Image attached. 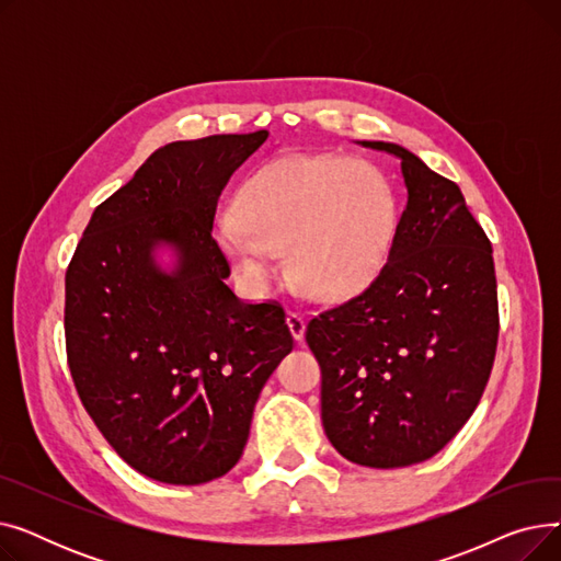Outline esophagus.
Here are the masks:
<instances>
[{
	"label": "esophagus",
	"instance_id": "1",
	"mask_svg": "<svg viewBox=\"0 0 561 561\" xmlns=\"http://www.w3.org/2000/svg\"><path fill=\"white\" fill-rule=\"evenodd\" d=\"M286 325H288L293 339H296V341H302V339H305V328H307V325H305V318H302L300 313L288 311V313H286Z\"/></svg>",
	"mask_w": 561,
	"mask_h": 561
}]
</instances>
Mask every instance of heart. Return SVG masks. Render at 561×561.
Masks as SVG:
<instances>
[{"instance_id": "1", "label": "heart", "mask_w": 561, "mask_h": 561, "mask_svg": "<svg viewBox=\"0 0 561 561\" xmlns=\"http://www.w3.org/2000/svg\"><path fill=\"white\" fill-rule=\"evenodd\" d=\"M396 229L387 174L362 159L282 157L254 170L216 225V245L265 290L286 252L288 279L318 300L347 296L385 263Z\"/></svg>"}]
</instances>
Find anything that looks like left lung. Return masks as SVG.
Masks as SVG:
<instances>
[{
	"instance_id": "obj_1",
	"label": "left lung",
	"mask_w": 561,
	"mask_h": 561,
	"mask_svg": "<svg viewBox=\"0 0 561 561\" xmlns=\"http://www.w3.org/2000/svg\"><path fill=\"white\" fill-rule=\"evenodd\" d=\"M407 206L389 261L352 300L307 325L320 364V416L352 463L400 468L434 457L473 414L497 345L491 243L459 186L385 140Z\"/></svg>"
}]
</instances>
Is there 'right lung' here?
<instances>
[{"mask_svg":"<svg viewBox=\"0 0 561 561\" xmlns=\"http://www.w3.org/2000/svg\"><path fill=\"white\" fill-rule=\"evenodd\" d=\"M268 131L176 140L104 199L66 273V350L98 430L138 473L204 484L241 459L254 404L293 350L277 302L225 284L211 229L229 176ZM170 247L163 272L153 252Z\"/></svg>","mask_w":561,"mask_h":561,"instance_id":"right-lung-1","label":"right lung"}]
</instances>
